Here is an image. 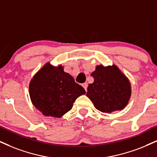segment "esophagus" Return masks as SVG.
<instances>
[{"label":"esophagus","mask_w":157,"mask_h":157,"mask_svg":"<svg viewBox=\"0 0 157 157\" xmlns=\"http://www.w3.org/2000/svg\"><path fill=\"white\" fill-rule=\"evenodd\" d=\"M82 85L83 88H84L85 91H87V88H88V83L85 82V83H83V84H82Z\"/></svg>","instance_id":"34e87169"}]
</instances>
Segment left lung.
Listing matches in <instances>:
<instances>
[{
    "label": "left lung",
    "mask_w": 157,
    "mask_h": 157,
    "mask_svg": "<svg viewBox=\"0 0 157 157\" xmlns=\"http://www.w3.org/2000/svg\"><path fill=\"white\" fill-rule=\"evenodd\" d=\"M90 75L94 82L89 84L86 96L97 109L111 113L127 106L131 96V85L116 65H98Z\"/></svg>",
    "instance_id": "obj_1"
}]
</instances>
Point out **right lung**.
I'll return each instance as SVG.
<instances>
[{
  "instance_id": "obj_1",
  "label": "right lung",
  "mask_w": 157,
  "mask_h": 157,
  "mask_svg": "<svg viewBox=\"0 0 157 157\" xmlns=\"http://www.w3.org/2000/svg\"><path fill=\"white\" fill-rule=\"evenodd\" d=\"M33 104L47 117H61L72 108L84 88L64 71V67H54L48 62L33 76L29 85Z\"/></svg>"
}]
</instances>
